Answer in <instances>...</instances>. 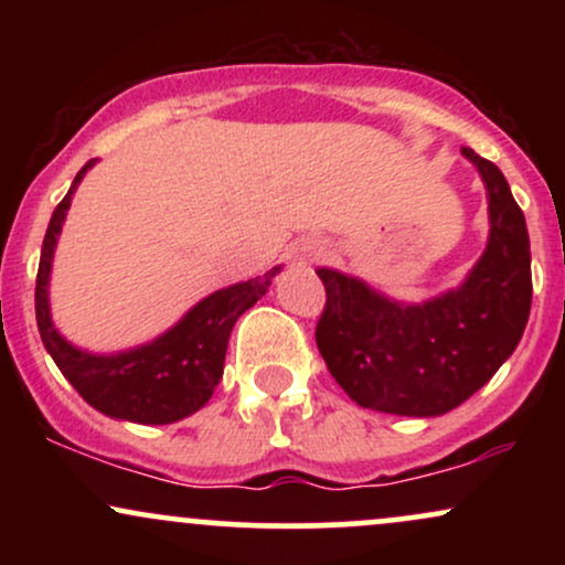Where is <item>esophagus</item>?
Listing matches in <instances>:
<instances>
[{
  "instance_id": "obj_1",
  "label": "esophagus",
  "mask_w": 565,
  "mask_h": 565,
  "mask_svg": "<svg viewBox=\"0 0 565 565\" xmlns=\"http://www.w3.org/2000/svg\"><path fill=\"white\" fill-rule=\"evenodd\" d=\"M327 242H321V238H302L300 244H297V257H300L302 263H319L321 257H327Z\"/></svg>"
}]
</instances>
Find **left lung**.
<instances>
[{"label": "left lung", "mask_w": 565, "mask_h": 565, "mask_svg": "<svg viewBox=\"0 0 565 565\" xmlns=\"http://www.w3.org/2000/svg\"><path fill=\"white\" fill-rule=\"evenodd\" d=\"M462 153L489 196V244L462 287L419 305L387 300L361 278L319 268L327 305L316 323L327 369L359 406L438 417L470 398L521 342L531 310L526 217L494 161Z\"/></svg>", "instance_id": "8db88e82"}]
</instances>
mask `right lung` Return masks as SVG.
Returning <instances> with one entry per match:
<instances>
[{
    "label": "right lung",
    "mask_w": 565,
    "mask_h": 565,
    "mask_svg": "<svg viewBox=\"0 0 565 565\" xmlns=\"http://www.w3.org/2000/svg\"><path fill=\"white\" fill-rule=\"evenodd\" d=\"M95 164L89 159L76 174L74 185L55 206L44 233L42 257L36 274V327L44 348L53 355L57 369L63 372L76 393L97 412L114 419H127L138 425H170L188 414L199 412L223 377L225 350L233 323L244 310H249L268 291L270 278L281 268L233 284L215 295L204 297L199 305L180 319L170 332L157 337L148 345L125 350L116 355H95L74 348L63 340L50 319V268L57 244V233L71 206L76 185L84 172Z\"/></svg>",
    "instance_id": "1"
}]
</instances>
